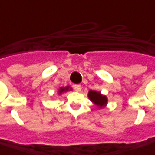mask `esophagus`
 Segmentation results:
<instances>
[{"instance_id": "34e87169", "label": "esophagus", "mask_w": 155, "mask_h": 155, "mask_svg": "<svg viewBox=\"0 0 155 155\" xmlns=\"http://www.w3.org/2000/svg\"><path fill=\"white\" fill-rule=\"evenodd\" d=\"M74 90L76 92H81V85H74Z\"/></svg>"}]
</instances>
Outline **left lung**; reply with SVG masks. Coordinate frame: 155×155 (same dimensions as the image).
<instances>
[{
  "mask_svg": "<svg viewBox=\"0 0 155 155\" xmlns=\"http://www.w3.org/2000/svg\"><path fill=\"white\" fill-rule=\"evenodd\" d=\"M87 96L88 99L99 109H102L107 105V103H108L107 97L101 94L100 92L95 91V90H90L88 92Z\"/></svg>",
  "mask_w": 155,
  "mask_h": 155,
  "instance_id": "left-lung-1",
  "label": "left lung"
}]
</instances>
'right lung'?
Wrapping results in <instances>:
<instances>
[{
  "label": "right lung",
  "instance_id": "right-lung-1",
  "mask_svg": "<svg viewBox=\"0 0 155 155\" xmlns=\"http://www.w3.org/2000/svg\"><path fill=\"white\" fill-rule=\"evenodd\" d=\"M72 90V87H70L69 86H67V87H60L58 90H57V94L60 96L62 94H64V93H67L68 91H71Z\"/></svg>",
  "mask_w": 155,
  "mask_h": 155
}]
</instances>
